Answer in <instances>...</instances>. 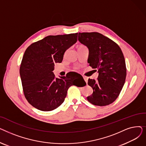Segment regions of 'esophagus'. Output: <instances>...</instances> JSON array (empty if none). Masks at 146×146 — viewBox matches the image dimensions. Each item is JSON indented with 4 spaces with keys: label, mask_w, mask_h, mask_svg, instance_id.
<instances>
[{
    "label": "esophagus",
    "mask_w": 146,
    "mask_h": 146,
    "mask_svg": "<svg viewBox=\"0 0 146 146\" xmlns=\"http://www.w3.org/2000/svg\"><path fill=\"white\" fill-rule=\"evenodd\" d=\"M83 79H84V80H85V81L86 82V83H87L88 80V78L87 77H86V76H83Z\"/></svg>",
    "instance_id": "esophagus-1"
}]
</instances>
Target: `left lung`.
<instances>
[{"instance_id": "obj_1", "label": "left lung", "mask_w": 146, "mask_h": 146, "mask_svg": "<svg viewBox=\"0 0 146 146\" xmlns=\"http://www.w3.org/2000/svg\"><path fill=\"white\" fill-rule=\"evenodd\" d=\"M78 40L88 48V62L99 73L96 80H88L94 92L87 100L94 105H108L116 100L125 81L123 53L117 43L98 33H79Z\"/></svg>"}]
</instances>
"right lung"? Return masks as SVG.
I'll return each mask as SVG.
<instances>
[{"instance_id": "obj_1", "label": "right lung", "mask_w": 146, "mask_h": 146, "mask_svg": "<svg viewBox=\"0 0 146 146\" xmlns=\"http://www.w3.org/2000/svg\"><path fill=\"white\" fill-rule=\"evenodd\" d=\"M78 33L49 35L30 45L20 66L23 91L28 102L42 111L56 109L62 104L69 87L74 85L69 74L56 78L55 63H61L65 51L77 42ZM81 79L86 85L82 76Z\"/></svg>"}]
</instances>
